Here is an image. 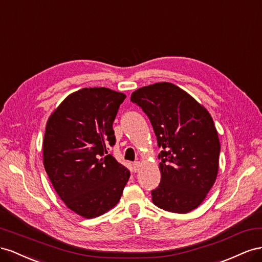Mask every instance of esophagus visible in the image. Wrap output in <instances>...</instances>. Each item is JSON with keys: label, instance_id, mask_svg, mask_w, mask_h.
Here are the masks:
<instances>
[{"label": "esophagus", "instance_id": "obj_1", "mask_svg": "<svg viewBox=\"0 0 262 262\" xmlns=\"http://www.w3.org/2000/svg\"><path fill=\"white\" fill-rule=\"evenodd\" d=\"M139 168H140V162L139 161H135L133 163V169H134V171H135V172H137Z\"/></svg>", "mask_w": 262, "mask_h": 262}]
</instances>
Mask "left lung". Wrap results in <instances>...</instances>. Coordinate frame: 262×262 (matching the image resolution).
Here are the masks:
<instances>
[{
    "label": "left lung",
    "instance_id": "1",
    "mask_svg": "<svg viewBox=\"0 0 262 262\" xmlns=\"http://www.w3.org/2000/svg\"><path fill=\"white\" fill-rule=\"evenodd\" d=\"M150 119L158 146L161 181L152 202L164 211L189 213L210 192L219 172L221 144L207 110L179 86L160 82L132 93Z\"/></svg>",
    "mask_w": 262,
    "mask_h": 262
}]
</instances>
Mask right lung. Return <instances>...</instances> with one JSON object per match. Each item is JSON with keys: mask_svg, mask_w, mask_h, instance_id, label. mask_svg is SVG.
I'll list each match as a JSON object with an SVG mask.
<instances>
[{"mask_svg": "<svg viewBox=\"0 0 262 262\" xmlns=\"http://www.w3.org/2000/svg\"><path fill=\"white\" fill-rule=\"evenodd\" d=\"M126 95L107 88H84L68 95L48 118L43 167L71 211L93 219L113 208L130 177L108 155L113 122Z\"/></svg>", "mask_w": 262, "mask_h": 262, "instance_id": "add662e5", "label": "right lung"}]
</instances>
